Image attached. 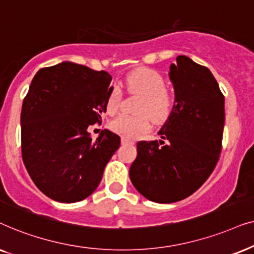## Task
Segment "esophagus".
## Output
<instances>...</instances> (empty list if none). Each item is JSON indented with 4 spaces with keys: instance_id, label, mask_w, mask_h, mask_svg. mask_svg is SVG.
<instances>
[{
    "instance_id": "esophagus-1",
    "label": "esophagus",
    "mask_w": 254,
    "mask_h": 254,
    "mask_svg": "<svg viewBox=\"0 0 254 254\" xmlns=\"http://www.w3.org/2000/svg\"><path fill=\"white\" fill-rule=\"evenodd\" d=\"M122 144L123 145H130V144H133V141L132 140H130V139H127V138H125V137H122Z\"/></svg>"
}]
</instances>
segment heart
Instances as JSON below:
<instances>
[{"instance_id":"b5f03b06","label":"heart","mask_w":254,"mask_h":254,"mask_svg":"<svg viewBox=\"0 0 254 254\" xmlns=\"http://www.w3.org/2000/svg\"><path fill=\"white\" fill-rule=\"evenodd\" d=\"M130 93L140 94L136 111L138 114H122L110 122V129L125 138H137L146 133L151 127V120L161 124L168 120L174 108V97L167 90L166 81L157 70L138 68L131 72L125 80ZM123 90L114 84L107 99L108 114H116L121 108Z\"/></svg>"}]
</instances>
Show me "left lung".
Instances as JSON below:
<instances>
[{"label":"left lung","mask_w":254,"mask_h":254,"mask_svg":"<svg viewBox=\"0 0 254 254\" xmlns=\"http://www.w3.org/2000/svg\"><path fill=\"white\" fill-rule=\"evenodd\" d=\"M170 79L175 102L161 139L138 141L129 173L134 188L157 203L184 200L207 181L221 154L225 121L224 95L207 67L179 56Z\"/></svg>","instance_id":"8db88e82"}]
</instances>
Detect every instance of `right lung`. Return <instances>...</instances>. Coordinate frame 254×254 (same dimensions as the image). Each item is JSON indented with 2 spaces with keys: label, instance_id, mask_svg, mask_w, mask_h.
Here are the masks:
<instances>
[{
  "label": "right lung",
  "instance_id": "1",
  "mask_svg": "<svg viewBox=\"0 0 254 254\" xmlns=\"http://www.w3.org/2000/svg\"><path fill=\"white\" fill-rule=\"evenodd\" d=\"M113 77L106 70L65 62L38 70L21 113L22 158L35 185L64 203L82 201L100 185L121 145L104 130L96 140L88 127L101 123Z\"/></svg>",
  "mask_w": 254,
  "mask_h": 254
}]
</instances>
